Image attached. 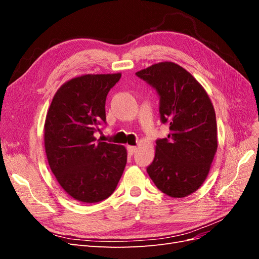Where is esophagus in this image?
<instances>
[{"label":"esophagus","instance_id":"34e87169","mask_svg":"<svg viewBox=\"0 0 259 259\" xmlns=\"http://www.w3.org/2000/svg\"><path fill=\"white\" fill-rule=\"evenodd\" d=\"M127 151L130 154H134L137 151L136 146H127Z\"/></svg>","mask_w":259,"mask_h":259}]
</instances>
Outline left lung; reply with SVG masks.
<instances>
[{"label":"left lung","mask_w":259,"mask_h":259,"mask_svg":"<svg viewBox=\"0 0 259 259\" xmlns=\"http://www.w3.org/2000/svg\"><path fill=\"white\" fill-rule=\"evenodd\" d=\"M136 74L158 91L161 121L170 131L156 140L147 173L168 197H188L205 182L217 151L213 104L194 76L175 62H158Z\"/></svg>","instance_id":"1"}]
</instances>
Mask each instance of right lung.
<instances>
[{"label": "right lung", "mask_w": 259, "mask_h": 259, "mask_svg": "<svg viewBox=\"0 0 259 259\" xmlns=\"http://www.w3.org/2000/svg\"><path fill=\"white\" fill-rule=\"evenodd\" d=\"M121 73L83 74L55 93L44 123V147L51 170L75 201L98 203L115 190L126 165L122 145L96 140L106 122V98Z\"/></svg>", "instance_id": "add662e5"}]
</instances>
